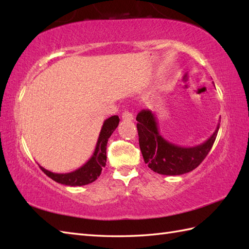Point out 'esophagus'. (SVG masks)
Returning <instances> with one entry per match:
<instances>
[{
    "label": "esophagus",
    "mask_w": 249,
    "mask_h": 249,
    "mask_svg": "<svg viewBox=\"0 0 249 249\" xmlns=\"http://www.w3.org/2000/svg\"><path fill=\"white\" fill-rule=\"evenodd\" d=\"M122 119L124 121H133L134 120V115L129 111H124L123 113H122Z\"/></svg>",
    "instance_id": "esophagus-1"
}]
</instances>
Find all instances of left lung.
<instances>
[{"label":"left lung","mask_w":249,"mask_h":249,"mask_svg":"<svg viewBox=\"0 0 249 249\" xmlns=\"http://www.w3.org/2000/svg\"><path fill=\"white\" fill-rule=\"evenodd\" d=\"M139 146L145 163L151 170L163 176H181L197 168L212 149L219 129V123L213 135L196 146H181L171 143L160 134L155 114L149 109L137 115Z\"/></svg>","instance_id":"1"}]
</instances>
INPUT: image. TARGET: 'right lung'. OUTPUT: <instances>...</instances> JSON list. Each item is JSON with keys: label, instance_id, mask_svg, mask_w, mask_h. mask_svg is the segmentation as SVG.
I'll use <instances>...</instances> for the list:
<instances>
[{"label": "right lung", "instance_id": "1", "mask_svg": "<svg viewBox=\"0 0 249 249\" xmlns=\"http://www.w3.org/2000/svg\"><path fill=\"white\" fill-rule=\"evenodd\" d=\"M119 122L120 119L118 115L110 116L109 119L105 120L92 157L77 170L68 173H53L41 166H39L40 169L53 181L67 185V186H83V185L94 182L100 176L103 168L106 166L108 139L118 127Z\"/></svg>", "mask_w": 249, "mask_h": 249}]
</instances>
